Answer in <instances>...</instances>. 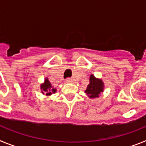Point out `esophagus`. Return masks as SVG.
Masks as SVG:
<instances>
[{"instance_id": "1", "label": "esophagus", "mask_w": 146, "mask_h": 146, "mask_svg": "<svg viewBox=\"0 0 146 146\" xmlns=\"http://www.w3.org/2000/svg\"><path fill=\"white\" fill-rule=\"evenodd\" d=\"M66 82L67 83H70V82H72V79L70 78V77H68V78H66Z\"/></svg>"}]
</instances>
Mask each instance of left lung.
I'll return each instance as SVG.
<instances>
[{
    "label": "left lung",
    "instance_id": "1",
    "mask_svg": "<svg viewBox=\"0 0 146 146\" xmlns=\"http://www.w3.org/2000/svg\"><path fill=\"white\" fill-rule=\"evenodd\" d=\"M90 82L88 85V87L85 91V93L90 98H96L99 96V94L103 91V82L101 80L96 79L94 75L90 77Z\"/></svg>",
    "mask_w": 146,
    "mask_h": 146
}]
</instances>
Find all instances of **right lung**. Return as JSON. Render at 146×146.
I'll list each match as a JSON object with an SVG mask.
<instances>
[{"label": "right lung", "instance_id": "right-lung-1", "mask_svg": "<svg viewBox=\"0 0 146 146\" xmlns=\"http://www.w3.org/2000/svg\"><path fill=\"white\" fill-rule=\"evenodd\" d=\"M41 89H42V92L46 94V95H51L52 93H55L56 91V89L53 88L52 86H51V83L47 79L45 80L44 83L41 86Z\"/></svg>", "mask_w": 146, "mask_h": 146}]
</instances>
